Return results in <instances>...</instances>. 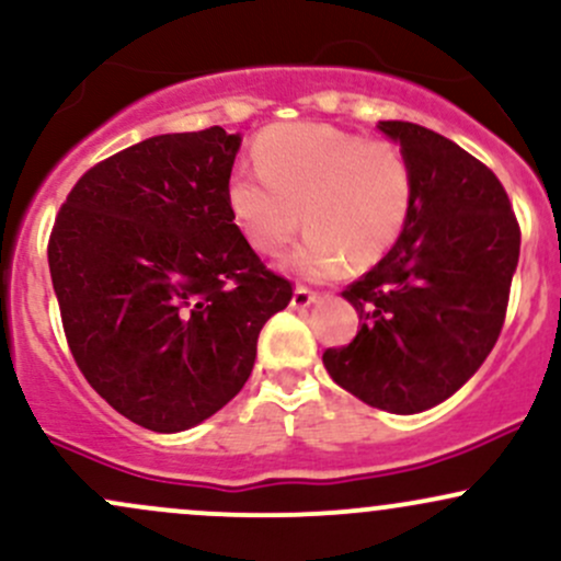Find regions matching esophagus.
I'll return each instance as SVG.
<instances>
[{"mask_svg": "<svg viewBox=\"0 0 561 561\" xmlns=\"http://www.w3.org/2000/svg\"><path fill=\"white\" fill-rule=\"evenodd\" d=\"M319 298V293H313L311 287L306 285H295V293H293V309H306V306H311L313 300Z\"/></svg>", "mask_w": 561, "mask_h": 561, "instance_id": "34e87169", "label": "esophagus"}]
</instances>
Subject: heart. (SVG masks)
<instances>
[{"label": "heart", "mask_w": 561, "mask_h": 561, "mask_svg": "<svg viewBox=\"0 0 561 561\" xmlns=\"http://www.w3.org/2000/svg\"><path fill=\"white\" fill-rule=\"evenodd\" d=\"M255 172H237L226 188L231 218L255 250L276 255L300 229L309 237L293 268L311 279L343 263L367 268L393 248L415 199V172L391 140L319 122L276 125L255 138Z\"/></svg>", "instance_id": "1"}]
</instances>
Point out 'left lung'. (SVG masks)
<instances>
[{
    "label": "left lung",
    "mask_w": 561,
    "mask_h": 561,
    "mask_svg": "<svg viewBox=\"0 0 561 561\" xmlns=\"http://www.w3.org/2000/svg\"><path fill=\"white\" fill-rule=\"evenodd\" d=\"M415 172L397 244L343 298L362 328L328 348L337 386L378 410L412 415L453 397L479 370L506 322L519 220L488 164L412 122H380Z\"/></svg>",
    "instance_id": "1"
}]
</instances>
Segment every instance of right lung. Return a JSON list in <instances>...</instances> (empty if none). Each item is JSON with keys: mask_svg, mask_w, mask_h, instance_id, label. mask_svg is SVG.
I'll return each instance as SVG.
<instances>
[{"mask_svg": "<svg viewBox=\"0 0 561 561\" xmlns=\"http://www.w3.org/2000/svg\"><path fill=\"white\" fill-rule=\"evenodd\" d=\"M239 135L172 133L73 183L47 242L71 356L119 415L172 434L248 383L257 335L293 300L233 224Z\"/></svg>", "mask_w": 561, "mask_h": 561, "instance_id": "obj_1", "label": "right lung"}]
</instances>
